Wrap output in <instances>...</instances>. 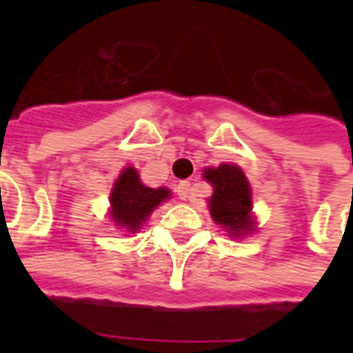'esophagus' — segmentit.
Instances as JSON below:
<instances>
[{"label":"esophagus","instance_id":"esophagus-1","mask_svg":"<svg viewBox=\"0 0 353 353\" xmlns=\"http://www.w3.org/2000/svg\"><path fill=\"white\" fill-rule=\"evenodd\" d=\"M177 194L181 200H189L191 199V183L189 181H181L177 185Z\"/></svg>","mask_w":353,"mask_h":353}]
</instances>
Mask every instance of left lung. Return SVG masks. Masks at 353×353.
<instances>
[{
  "instance_id": "8db88e82",
  "label": "left lung",
  "mask_w": 353,
  "mask_h": 353,
  "mask_svg": "<svg viewBox=\"0 0 353 353\" xmlns=\"http://www.w3.org/2000/svg\"><path fill=\"white\" fill-rule=\"evenodd\" d=\"M204 179L214 187L212 196L208 199L212 219L221 225L229 236L250 234L255 229L252 187L242 168L236 164H219L217 168L204 170Z\"/></svg>"
}]
</instances>
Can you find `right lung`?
<instances>
[{
	"instance_id": "1",
	"label": "right lung",
	"mask_w": 353,
	"mask_h": 353,
	"mask_svg": "<svg viewBox=\"0 0 353 353\" xmlns=\"http://www.w3.org/2000/svg\"><path fill=\"white\" fill-rule=\"evenodd\" d=\"M170 194L172 192L166 187H159V189L145 187L139 179L138 170L128 166L121 172V176L113 183L109 194V202H111L109 215L117 227L128 232H136L141 229L147 217L153 214L154 208L170 199Z\"/></svg>"
}]
</instances>
